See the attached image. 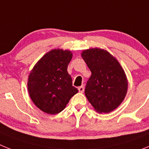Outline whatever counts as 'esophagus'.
<instances>
[{
	"instance_id": "1",
	"label": "esophagus",
	"mask_w": 149,
	"mask_h": 149,
	"mask_svg": "<svg viewBox=\"0 0 149 149\" xmlns=\"http://www.w3.org/2000/svg\"><path fill=\"white\" fill-rule=\"evenodd\" d=\"M78 90L80 93H83L84 92V86H79L78 87Z\"/></svg>"
}]
</instances>
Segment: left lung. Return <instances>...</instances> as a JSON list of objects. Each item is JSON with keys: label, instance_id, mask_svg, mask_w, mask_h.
<instances>
[{"label": "left lung", "instance_id": "8db88e82", "mask_svg": "<svg viewBox=\"0 0 149 149\" xmlns=\"http://www.w3.org/2000/svg\"><path fill=\"white\" fill-rule=\"evenodd\" d=\"M82 57L92 74L85 95L96 111L108 113L120 105L127 93L125 72L115 57L100 48L84 51Z\"/></svg>", "mask_w": 149, "mask_h": 149}]
</instances>
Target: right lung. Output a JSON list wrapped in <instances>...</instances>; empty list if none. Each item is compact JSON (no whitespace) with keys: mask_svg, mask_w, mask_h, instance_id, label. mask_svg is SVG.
<instances>
[{"mask_svg":"<svg viewBox=\"0 0 149 149\" xmlns=\"http://www.w3.org/2000/svg\"><path fill=\"white\" fill-rule=\"evenodd\" d=\"M71 51L52 50L39 60L30 72L27 88L30 98L42 111L59 113L77 93L67 72Z\"/></svg>","mask_w":149,"mask_h":149,"instance_id":"obj_1","label":"right lung"}]
</instances>
